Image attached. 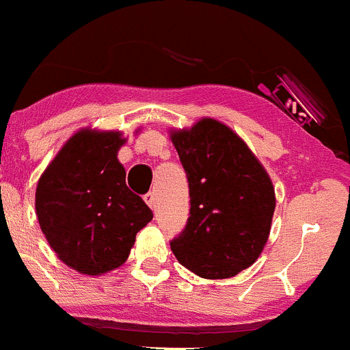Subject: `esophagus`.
<instances>
[{"label":"esophagus","mask_w":350,"mask_h":350,"mask_svg":"<svg viewBox=\"0 0 350 350\" xmlns=\"http://www.w3.org/2000/svg\"><path fill=\"white\" fill-rule=\"evenodd\" d=\"M144 200H146V203L149 204V208H152V210H154V206H155V198H154V193H147V195L144 196Z\"/></svg>","instance_id":"obj_1"}]
</instances>
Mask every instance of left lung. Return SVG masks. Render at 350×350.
<instances>
[{"label": "left lung", "mask_w": 350, "mask_h": 350, "mask_svg": "<svg viewBox=\"0 0 350 350\" xmlns=\"http://www.w3.org/2000/svg\"><path fill=\"white\" fill-rule=\"evenodd\" d=\"M189 186V218L171 242L176 259L204 280L237 276L264 250L276 195L269 174L225 123L201 118L171 130Z\"/></svg>", "instance_id": "obj_1"}]
</instances>
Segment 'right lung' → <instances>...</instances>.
Here are the masks:
<instances>
[{
	"mask_svg": "<svg viewBox=\"0 0 350 350\" xmlns=\"http://www.w3.org/2000/svg\"><path fill=\"white\" fill-rule=\"evenodd\" d=\"M125 142L118 130H77L35 189V211L49 245L66 266L86 276L118 269L137 232L154 217L126 188L125 167L116 157Z\"/></svg>",
	"mask_w": 350,
	"mask_h": 350,
	"instance_id": "add662e5",
	"label": "right lung"
}]
</instances>
